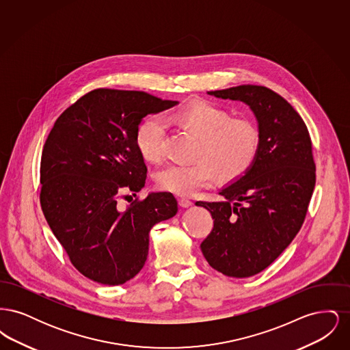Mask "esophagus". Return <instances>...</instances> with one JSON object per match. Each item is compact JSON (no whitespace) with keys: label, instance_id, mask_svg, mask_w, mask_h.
Segmentation results:
<instances>
[{"label":"esophagus","instance_id":"esophagus-1","mask_svg":"<svg viewBox=\"0 0 350 350\" xmlns=\"http://www.w3.org/2000/svg\"><path fill=\"white\" fill-rule=\"evenodd\" d=\"M178 203H180L181 207H190V206L193 204V202L190 200H187V198H180Z\"/></svg>","mask_w":350,"mask_h":350}]
</instances>
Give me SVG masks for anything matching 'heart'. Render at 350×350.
<instances>
[{
	"label": "heart",
	"mask_w": 350,
	"mask_h": 350,
	"mask_svg": "<svg viewBox=\"0 0 350 350\" xmlns=\"http://www.w3.org/2000/svg\"><path fill=\"white\" fill-rule=\"evenodd\" d=\"M170 119L198 137L194 159L189 164H169L156 174L160 189L178 196H190L215 176L221 183H233L250 172L261 146L258 126L250 119H232V114L211 102L187 105ZM167 123L160 116L146 118L136 131V147L144 160L159 163L164 157Z\"/></svg>",
	"instance_id": "b5f03b06"
}]
</instances>
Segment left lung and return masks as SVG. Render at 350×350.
Returning a JSON list of instances; mask_svg holds the SVG:
<instances>
[{
  "instance_id": "1",
  "label": "left lung",
  "mask_w": 350,
  "mask_h": 350,
  "mask_svg": "<svg viewBox=\"0 0 350 350\" xmlns=\"http://www.w3.org/2000/svg\"><path fill=\"white\" fill-rule=\"evenodd\" d=\"M207 93L247 103L261 133L256 163L219 191L224 200L196 203L214 219L200 244L210 267L247 278L267 269L299 232L317 181L312 143L299 114L269 88L240 85Z\"/></svg>"
}]
</instances>
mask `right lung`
Listing matches in <instances>:
<instances>
[{
  "label": "right lung",
  "instance_id": "add662e5",
  "mask_svg": "<svg viewBox=\"0 0 350 350\" xmlns=\"http://www.w3.org/2000/svg\"><path fill=\"white\" fill-rule=\"evenodd\" d=\"M146 92L94 89L56 119L40 161V204L73 267L94 282L117 286L144 267L150 228L177 214L172 193H150L120 210L124 191L144 187L136 147L142 119L176 106Z\"/></svg>",
  "mask_w": 350,
  "mask_h": 350
}]
</instances>
